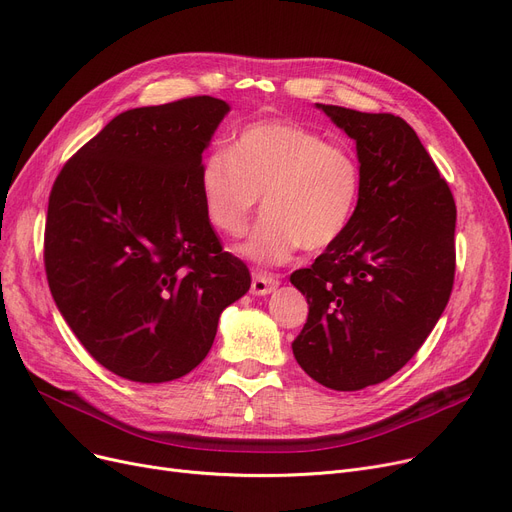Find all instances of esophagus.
Instances as JSON below:
<instances>
[{
	"label": "esophagus",
	"mask_w": 512,
	"mask_h": 512,
	"mask_svg": "<svg viewBox=\"0 0 512 512\" xmlns=\"http://www.w3.org/2000/svg\"><path fill=\"white\" fill-rule=\"evenodd\" d=\"M278 278L274 274L267 272H255L253 274V282H251V292L253 294H270L272 290H276L278 286Z\"/></svg>",
	"instance_id": "obj_1"
}]
</instances>
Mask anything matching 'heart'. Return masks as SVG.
Listing matches in <instances>:
<instances>
[{"mask_svg": "<svg viewBox=\"0 0 512 512\" xmlns=\"http://www.w3.org/2000/svg\"><path fill=\"white\" fill-rule=\"evenodd\" d=\"M199 191L209 224L232 238L247 232L263 193L265 211L240 251L255 263L278 265L301 247L334 245L357 211L363 174L357 155L324 134L261 120L203 159Z\"/></svg>", "mask_w": 512, "mask_h": 512, "instance_id": "b5f03b06", "label": "heart"}]
</instances>
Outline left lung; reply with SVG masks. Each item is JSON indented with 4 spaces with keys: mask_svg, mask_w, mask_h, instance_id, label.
<instances>
[{
    "mask_svg": "<svg viewBox=\"0 0 512 512\" xmlns=\"http://www.w3.org/2000/svg\"><path fill=\"white\" fill-rule=\"evenodd\" d=\"M357 141L363 191L346 232L290 274L309 303L292 353L332 390H361L405 367L448 305L456 205L417 132L394 114L317 103Z\"/></svg>",
    "mask_w": 512,
    "mask_h": 512,
    "instance_id": "8db88e82",
    "label": "left lung"
}]
</instances>
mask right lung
<instances>
[{"instance_id":"obj_1","label":"right lung","mask_w":512,"mask_h":512,"mask_svg":"<svg viewBox=\"0 0 512 512\" xmlns=\"http://www.w3.org/2000/svg\"><path fill=\"white\" fill-rule=\"evenodd\" d=\"M228 110L209 95L128 110L51 186V297L91 357L120 378L159 384L193 371L220 313L251 286L199 191L203 149Z\"/></svg>"}]
</instances>
